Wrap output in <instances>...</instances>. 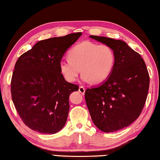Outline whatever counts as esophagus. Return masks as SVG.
Returning <instances> with one entry per match:
<instances>
[{
	"instance_id": "esophagus-1",
	"label": "esophagus",
	"mask_w": 160,
	"mask_h": 160,
	"mask_svg": "<svg viewBox=\"0 0 160 160\" xmlns=\"http://www.w3.org/2000/svg\"><path fill=\"white\" fill-rule=\"evenodd\" d=\"M79 92H80L81 94H85V88H84V87H82V86H80V88H79Z\"/></svg>"
}]
</instances>
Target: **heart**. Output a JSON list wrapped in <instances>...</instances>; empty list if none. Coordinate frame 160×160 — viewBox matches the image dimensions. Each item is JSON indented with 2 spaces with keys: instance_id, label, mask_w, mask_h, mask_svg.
<instances>
[{
  "instance_id": "b5f03b06",
  "label": "heart",
  "mask_w": 160,
  "mask_h": 160,
  "mask_svg": "<svg viewBox=\"0 0 160 160\" xmlns=\"http://www.w3.org/2000/svg\"><path fill=\"white\" fill-rule=\"evenodd\" d=\"M68 60L59 63L61 74L67 81L75 82L80 72L85 80L99 84L107 80L115 65V53L109 46L84 42L72 47Z\"/></svg>"
}]
</instances>
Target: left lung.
Listing matches in <instances>:
<instances>
[{"label":"left lung","mask_w":160,"mask_h":160,"mask_svg":"<svg viewBox=\"0 0 160 160\" xmlns=\"http://www.w3.org/2000/svg\"><path fill=\"white\" fill-rule=\"evenodd\" d=\"M112 48L115 65L109 78L102 85L87 89V107L92 120L105 132L128 126L138 118L147 99L150 76L138 53L125 42L91 35Z\"/></svg>","instance_id":"left-lung-1"}]
</instances>
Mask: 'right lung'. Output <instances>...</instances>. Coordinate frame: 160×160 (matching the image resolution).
<instances>
[{
    "label": "right lung",
    "instance_id": "add662e5",
    "mask_svg": "<svg viewBox=\"0 0 160 160\" xmlns=\"http://www.w3.org/2000/svg\"><path fill=\"white\" fill-rule=\"evenodd\" d=\"M81 35L77 32L42 40L16 62L11 79L12 99L24 123L33 131L53 134L66 124L69 96L79 88L65 80L59 63Z\"/></svg>",
    "mask_w": 160,
    "mask_h": 160
}]
</instances>
